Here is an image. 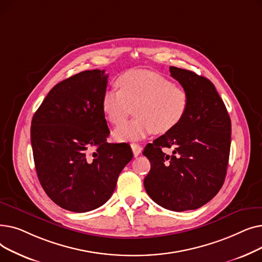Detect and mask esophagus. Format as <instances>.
Wrapping results in <instances>:
<instances>
[{"mask_svg": "<svg viewBox=\"0 0 262 262\" xmlns=\"http://www.w3.org/2000/svg\"><path fill=\"white\" fill-rule=\"evenodd\" d=\"M130 146H132V149H133L134 156H135V157L139 156V155H140V153L142 152V146H141V145H139V144H137V143H132V144H130Z\"/></svg>", "mask_w": 262, "mask_h": 262, "instance_id": "obj_1", "label": "esophagus"}]
</instances>
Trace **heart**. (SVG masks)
<instances>
[{
	"mask_svg": "<svg viewBox=\"0 0 262 262\" xmlns=\"http://www.w3.org/2000/svg\"><path fill=\"white\" fill-rule=\"evenodd\" d=\"M119 90L108 89L102 99L107 120L120 125L134 108L136 118L114 132L118 141H138L150 134L163 135L184 120L189 107L186 90L174 86L164 76L146 70H130L122 74Z\"/></svg>",
	"mask_w": 262,
	"mask_h": 262,
	"instance_id": "b5f03b06",
	"label": "heart"
}]
</instances>
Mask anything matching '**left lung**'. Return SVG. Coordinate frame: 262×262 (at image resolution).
Wrapping results in <instances>:
<instances>
[{
    "label": "left lung",
    "mask_w": 262,
    "mask_h": 262,
    "mask_svg": "<svg viewBox=\"0 0 262 262\" xmlns=\"http://www.w3.org/2000/svg\"><path fill=\"white\" fill-rule=\"evenodd\" d=\"M170 73L188 93V112L180 125L144 147L143 155L150 162L144 188L163 208L193 210L213 199L223 186L231 122L208 78L176 67H170ZM163 148H173L172 154L166 155Z\"/></svg>",
    "instance_id": "left-lung-1"
}]
</instances>
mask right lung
<instances>
[{
	"label": "right lung",
	"mask_w": 262,
	"mask_h": 262,
	"mask_svg": "<svg viewBox=\"0 0 262 262\" xmlns=\"http://www.w3.org/2000/svg\"><path fill=\"white\" fill-rule=\"evenodd\" d=\"M105 70L82 71L54 86L35 113L31 142L36 172L48 196L61 208L101 207L133 159L127 143H108L102 109Z\"/></svg>",
	"instance_id": "1"
}]
</instances>
